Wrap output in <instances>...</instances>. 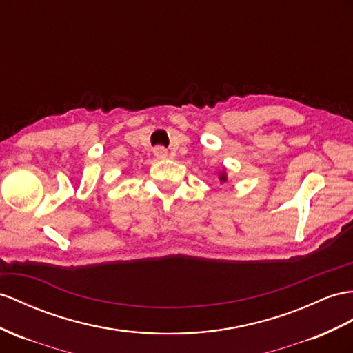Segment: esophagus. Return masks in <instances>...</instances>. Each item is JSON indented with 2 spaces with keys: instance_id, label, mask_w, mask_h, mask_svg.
<instances>
[{
  "instance_id": "esophagus-1",
  "label": "esophagus",
  "mask_w": 353,
  "mask_h": 353,
  "mask_svg": "<svg viewBox=\"0 0 353 353\" xmlns=\"http://www.w3.org/2000/svg\"><path fill=\"white\" fill-rule=\"evenodd\" d=\"M153 155H155L158 159H164V158H167L168 152H167V149H165V148L157 146L155 149H153Z\"/></svg>"
}]
</instances>
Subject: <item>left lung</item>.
<instances>
[{
  "label": "left lung",
  "instance_id": "1",
  "mask_svg": "<svg viewBox=\"0 0 353 353\" xmlns=\"http://www.w3.org/2000/svg\"><path fill=\"white\" fill-rule=\"evenodd\" d=\"M219 180H221V182H225V180H227V173H225V171H222V173H221Z\"/></svg>",
  "mask_w": 353,
  "mask_h": 353
}]
</instances>
